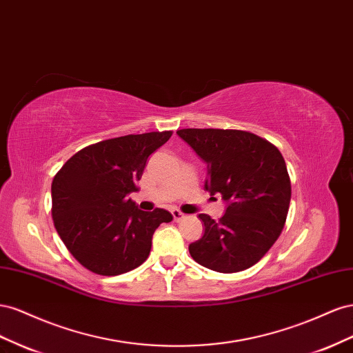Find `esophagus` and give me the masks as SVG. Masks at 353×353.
Returning a JSON list of instances; mask_svg holds the SVG:
<instances>
[{"instance_id": "esophagus-1", "label": "esophagus", "mask_w": 353, "mask_h": 353, "mask_svg": "<svg viewBox=\"0 0 353 353\" xmlns=\"http://www.w3.org/2000/svg\"><path fill=\"white\" fill-rule=\"evenodd\" d=\"M171 214H173V219H174V221H180V220H183L185 219V214L182 213V211L180 210H171Z\"/></svg>"}]
</instances>
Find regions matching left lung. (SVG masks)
<instances>
[{
    "label": "left lung",
    "instance_id": "1",
    "mask_svg": "<svg viewBox=\"0 0 353 353\" xmlns=\"http://www.w3.org/2000/svg\"><path fill=\"white\" fill-rule=\"evenodd\" d=\"M177 134L208 167L205 189L228 207L219 221L199 214L204 235L189 245L201 266L221 274L248 269L283 232L291 182L278 148L243 130L182 128Z\"/></svg>",
    "mask_w": 353,
    "mask_h": 353
}]
</instances>
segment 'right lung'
Here are the masks:
<instances>
[{
    "instance_id": "obj_1",
    "label": "right lung",
    "mask_w": 353,
    "mask_h": 353,
    "mask_svg": "<svg viewBox=\"0 0 353 353\" xmlns=\"http://www.w3.org/2000/svg\"><path fill=\"white\" fill-rule=\"evenodd\" d=\"M173 132L102 140L78 150L52 183V216L60 239L78 263L115 276L140 266L152 235L173 216L164 208L142 211L128 198L139 189L148 157Z\"/></svg>"
}]
</instances>
